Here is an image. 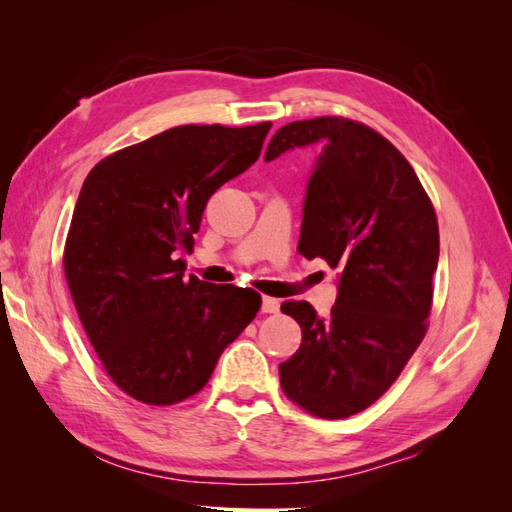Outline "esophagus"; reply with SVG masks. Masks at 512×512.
<instances>
[{"label": "esophagus", "mask_w": 512, "mask_h": 512, "mask_svg": "<svg viewBox=\"0 0 512 512\" xmlns=\"http://www.w3.org/2000/svg\"><path fill=\"white\" fill-rule=\"evenodd\" d=\"M262 312L277 314V312H280V301L273 299V297H262Z\"/></svg>", "instance_id": "esophagus-1"}]
</instances>
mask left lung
I'll return each instance as SVG.
<instances>
[{"label":"left lung","mask_w":512,"mask_h":512,"mask_svg":"<svg viewBox=\"0 0 512 512\" xmlns=\"http://www.w3.org/2000/svg\"><path fill=\"white\" fill-rule=\"evenodd\" d=\"M312 143H324V151L307 183L297 250L327 260L342 277L329 316L307 301L282 303L303 339L280 365V382L299 408L333 421L378 401L421 346L440 232L410 162L361 121L286 123L265 160Z\"/></svg>","instance_id":"obj_1"}]
</instances>
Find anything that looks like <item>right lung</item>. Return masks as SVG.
<instances>
[{
    "instance_id": "obj_1",
    "label": "right lung",
    "mask_w": 512,
    "mask_h": 512,
    "mask_svg": "<svg viewBox=\"0 0 512 512\" xmlns=\"http://www.w3.org/2000/svg\"><path fill=\"white\" fill-rule=\"evenodd\" d=\"M271 121L177 126L100 160L83 183L64 273L91 346L119 389L147 406L203 391L224 348L260 309L250 288L183 277L207 200L250 168Z\"/></svg>"
}]
</instances>
